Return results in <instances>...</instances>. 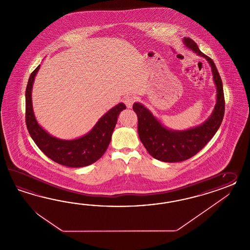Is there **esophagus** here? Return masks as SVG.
<instances>
[{"instance_id":"obj_1","label":"esophagus","mask_w":250,"mask_h":250,"mask_svg":"<svg viewBox=\"0 0 250 250\" xmlns=\"http://www.w3.org/2000/svg\"><path fill=\"white\" fill-rule=\"evenodd\" d=\"M135 102V98L133 95H127L124 98V103L125 104V105L128 108L132 107L133 104Z\"/></svg>"}]
</instances>
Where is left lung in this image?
<instances>
[{"instance_id": "1", "label": "left lung", "mask_w": 250, "mask_h": 250, "mask_svg": "<svg viewBox=\"0 0 250 250\" xmlns=\"http://www.w3.org/2000/svg\"><path fill=\"white\" fill-rule=\"evenodd\" d=\"M184 42L209 62L217 92L216 106L213 114L201 125L186 131H172L163 126L141 104L135 103L133 104L138 118L137 130L141 142L150 155L163 162H181L197 154L215 135L225 114L222 80L214 62L203 54L192 39L185 37Z\"/></svg>"}]
</instances>
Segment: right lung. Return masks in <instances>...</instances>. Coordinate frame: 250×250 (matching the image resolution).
Returning <instances> with one entry per match:
<instances>
[{
  "label": "right lung",
  "mask_w": 250,
  "mask_h": 250,
  "mask_svg": "<svg viewBox=\"0 0 250 250\" xmlns=\"http://www.w3.org/2000/svg\"><path fill=\"white\" fill-rule=\"evenodd\" d=\"M40 65L31 74L25 91V122L28 132L41 151L54 162L69 167H83L97 161L106 151L117 117L126 106L120 103L108 111L87 135L74 140H61L49 135L35 119L32 88Z\"/></svg>",
  "instance_id": "right-lung-1"
}]
</instances>
